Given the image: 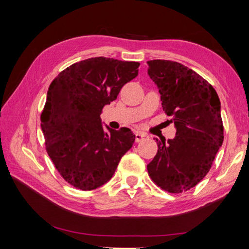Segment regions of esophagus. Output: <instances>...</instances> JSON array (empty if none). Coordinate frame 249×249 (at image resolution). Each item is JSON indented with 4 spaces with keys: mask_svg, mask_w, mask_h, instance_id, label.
I'll return each mask as SVG.
<instances>
[{
    "mask_svg": "<svg viewBox=\"0 0 249 249\" xmlns=\"http://www.w3.org/2000/svg\"><path fill=\"white\" fill-rule=\"evenodd\" d=\"M146 138V135L144 133H141V131H137V133L135 134V139H136V142H140L143 139Z\"/></svg>",
    "mask_w": 249,
    "mask_h": 249,
    "instance_id": "obj_1",
    "label": "esophagus"
}]
</instances>
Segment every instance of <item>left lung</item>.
I'll return each instance as SVG.
<instances>
[{
	"label": "left lung",
	"instance_id": "1",
	"mask_svg": "<svg viewBox=\"0 0 249 249\" xmlns=\"http://www.w3.org/2000/svg\"><path fill=\"white\" fill-rule=\"evenodd\" d=\"M147 73L158 88L161 106L177 133L157 141L158 151L147 165L152 181L166 192L195 187L210 171L224 141L220 100L211 84L181 63L147 62Z\"/></svg>",
	"mask_w": 249,
	"mask_h": 249
}]
</instances>
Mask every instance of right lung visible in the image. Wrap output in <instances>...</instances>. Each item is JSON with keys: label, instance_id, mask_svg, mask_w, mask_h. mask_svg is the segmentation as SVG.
Listing matches in <instances>:
<instances>
[{"label": "right lung", "instance_id": "add662e5", "mask_svg": "<svg viewBox=\"0 0 249 249\" xmlns=\"http://www.w3.org/2000/svg\"><path fill=\"white\" fill-rule=\"evenodd\" d=\"M138 62L91 57L67 67L51 82L40 115L46 150L67 183L93 190L112 178L135 142L129 128L102 124L103 108L138 76Z\"/></svg>", "mask_w": 249, "mask_h": 249}]
</instances>
